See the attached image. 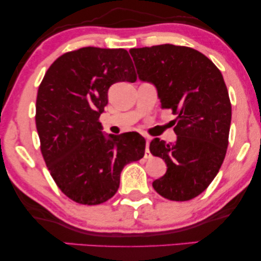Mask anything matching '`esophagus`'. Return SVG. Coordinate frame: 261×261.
<instances>
[{
  "label": "esophagus",
  "instance_id": "obj_1",
  "mask_svg": "<svg viewBox=\"0 0 261 261\" xmlns=\"http://www.w3.org/2000/svg\"><path fill=\"white\" fill-rule=\"evenodd\" d=\"M148 145H149V139L147 138V139H146V149H145V158H146V159H148V158H152L151 153H149Z\"/></svg>",
  "mask_w": 261,
  "mask_h": 261
}]
</instances>
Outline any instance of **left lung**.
I'll return each mask as SVG.
<instances>
[{"mask_svg":"<svg viewBox=\"0 0 261 261\" xmlns=\"http://www.w3.org/2000/svg\"><path fill=\"white\" fill-rule=\"evenodd\" d=\"M138 77L155 87L162 108L171 109L177 140L154 138L153 155L165 160L166 173L153 188L171 201H189L216 177L228 147L231 106L222 73L201 52L170 44L132 48Z\"/></svg>","mask_w":261,"mask_h":261,"instance_id":"obj_1","label":"left lung"}]
</instances>
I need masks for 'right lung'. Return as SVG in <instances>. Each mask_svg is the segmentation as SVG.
<instances>
[{"label": "right lung", "mask_w": 261, "mask_h": 261, "mask_svg": "<svg viewBox=\"0 0 261 261\" xmlns=\"http://www.w3.org/2000/svg\"><path fill=\"white\" fill-rule=\"evenodd\" d=\"M135 81L126 49L83 47L59 57L39 87L35 124L42 156L58 188L80 204L112 198L123 167L145 154L140 134H106L98 122L108 89Z\"/></svg>", "instance_id": "add662e5"}]
</instances>
